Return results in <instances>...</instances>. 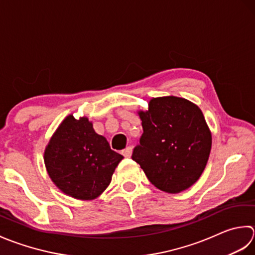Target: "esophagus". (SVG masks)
Masks as SVG:
<instances>
[{"instance_id":"obj_1","label":"esophagus","mask_w":255,"mask_h":255,"mask_svg":"<svg viewBox=\"0 0 255 255\" xmlns=\"http://www.w3.org/2000/svg\"><path fill=\"white\" fill-rule=\"evenodd\" d=\"M132 152H133L132 146H128L126 149L122 150V155H123L124 157H131L132 156Z\"/></svg>"}]
</instances>
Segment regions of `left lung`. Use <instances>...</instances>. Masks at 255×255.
Here are the masks:
<instances>
[{
    "label": "left lung",
    "mask_w": 255,
    "mask_h": 255,
    "mask_svg": "<svg viewBox=\"0 0 255 255\" xmlns=\"http://www.w3.org/2000/svg\"><path fill=\"white\" fill-rule=\"evenodd\" d=\"M143 134L132 159L159 190L178 194L193 186L205 170L211 132L199 107L184 98L150 99L137 111Z\"/></svg>",
    "instance_id": "1"
}]
</instances>
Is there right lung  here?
<instances>
[{
  "instance_id": "right-lung-1",
  "label": "right lung",
  "mask_w": 255,
  "mask_h": 255,
  "mask_svg": "<svg viewBox=\"0 0 255 255\" xmlns=\"http://www.w3.org/2000/svg\"><path fill=\"white\" fill-rule=\"evenodd\" d=\"M123 158L96 133L87 117L69 114L51 135L44 150L48 176L61 193L79 200L98 198L110 185Z\"/></svg>"
}]
</instances>
